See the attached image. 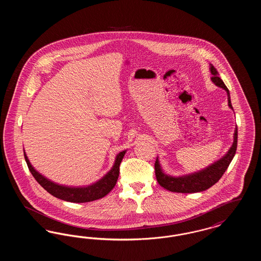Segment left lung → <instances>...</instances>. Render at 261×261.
Returning a JSON list of instances; mask_svg holds the SVG:
<instances>
[{"label":"left lung","mask_w":261,"mask_h":261,"mask_svg":"<svg viewBox=\"0 0 261 261\" xmlns=\"http://www.w3.org/2000/svg\"><path fill=\"white\" fill-rule=\"evenodd\" d=\"M210 70L212 74L211 77L212 83H214L217 87L222 88L227 92L228 106L231 110H233L228 88L225 86L223 81L219 78V74L216 68L212 64H210ZM237 143H238V129L236 128L234 133L233 145L220 160L211 163V165H208L207 167L201 170L192 172V173L180 175V176H171L169 174L164 173L159 161V158H156V161L154 163L156 180L159 184L164 189L175 193H184V194L191 193L192 194V193H199V192L205 191L210 189L211 186H213L215 183H217L219 179L222 177L224 172L227 170L229 164L235 156Z\"/></svg>","instance_id":"obj_1"}]
</instances>
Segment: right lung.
<instances>
[{"label": "right lung", "mask_w": 261, "mask_h": 261, "mask_svg": "<svg viewBox=\"0 0 261 261\" xmlns=\"http://www.w3.org/2000/svg\"><path fill=\"white\" fill-rule=\"evenodd\" d=\"M126 150L120 151L113 163L112 169L106 174L102 178L92 185L85 187H69L57 184L50 179L46 178L42 174L39 173L37 170L31 165L26 153L24 152L25 162L28 165L33 177L38 183L43 187L51 196L58 199L70 201V202H89L96 199H101L107 196L115 186L118 176H119V165L123 160Z\"/></svg>", "instance_id": "1"}]
</instances>
